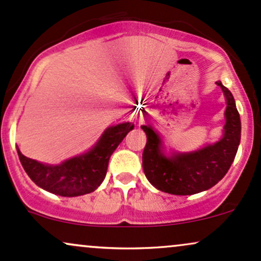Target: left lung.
I'll use <instances>...</instances> for the list:
<instances>
[{
    "instance_id": "left-lung-1",
    "label": "left lung",
    "mask_w": 261,
    "mask_h": 261,
    "mask_svg": "<svg viewBox=\"0 0 261 261\" xmlns=\"http://www.w3.org/2000/svg\"><path fill=\"white\" fill-rule=\"evenodd\" d=\"M226 98V124L220 141L194 152L166 155L162 140L151 126L142 125L147 142L142 153V167L146 178L158 190L172 195H193L216 185L228 172L241 142V118L234 98L221 81Z\"/></svg>"
}]
</instances>
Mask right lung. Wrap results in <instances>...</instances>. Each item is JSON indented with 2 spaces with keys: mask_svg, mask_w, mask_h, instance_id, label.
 Listing matches in <instances>:
<instances>
[{
  "mask_svg": "<svg viewBox=\"0 0 261 261\" xmlns=\"http://www.w3.org/2000/svg\"><path fill=\"white\" fill-rule=\"evenodd\" d=\"M133 128V122L108 127L88 152L58 166L31 160L17 147L18 157L27 174L38 187L55 195L81 196L92 193L101 184L107 175L110 155Z\"/></svg>",
  "mask_w": 261,
  "mask_h": 261,
  "instance_id": "right-lung-1",
  "label": "right lung"
}]
</instances>
